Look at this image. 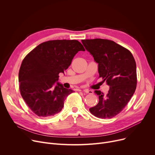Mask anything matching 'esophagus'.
Returning a JSON list of instances; mask_svg holds the SVG:
<instances>
[{
    "label": "esophagus",
    "instance_id": "obj_1",
    "mask_svg": "<svg viewBox=\"0 0 155 155\" xmlns=\"http://www.w3.org/2000/svg\"><path fill=\"white\" fill-rule=\"evenodd\" d=\"M84 92L85 93H87V94H92L94 92L92 91H89V90H87V89H85V90L84 91Z\"/></svg>",
    "mask_w": 155,
    "mask_h": 155
}]
</instances>
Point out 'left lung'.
Masks as SVG:
<instances>
[{
    "label": "left lung",
    "mask_w": 155,
    "mask_h": 155,
    "mask_svg": "<svg viewBox=\"0 0 155 155\" xmlns=\"http://www.w3.org/2000/svg\"><path fill=\"white\" fill-rule=\"evenodd\" d=\"M82 43L99 64V77L110 86L106 95L100 91H95L99 101L89 110L97 117L112 118L124 109L135 92L137 84L135 60L131 51L111 40L82 39Z\"/></svg>",
    "instance_id": "left-lung-1"
}]
</instances>
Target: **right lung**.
<instances>
[{
  "instance_id": "right-lung-1",
  "label": "right lung",
  "mask_w": 155,
  "mask_h": 155,
  "mask_svg": "<svg viewBox=\"0 0 155 155\" xmlns=\"http://www.w3.org/2000/svg\"><path fill=\"white\" fill-rule=\"evenodd\" d=\"M79 51H85L77 40H50L39 45L22 61L19 72V91L34 114L45 118L59 113L66 97L73 92L57 82Z\"/></svg>"
}]
</instances>
